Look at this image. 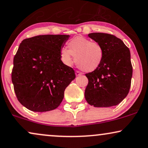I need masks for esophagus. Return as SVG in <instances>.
Returning <instances> with one entry per match:
<instances>
[{
    "label": "esophagus",
    "mask_w": 148,
    "mask_h": 148,
    "mask_svg": "<svg viewBox=\"0 0 148 148\" xmlns=\"http://www.w3.org/2000/svg\"><path fill=\"white\" fill-rule=\"evenodd\" d=\"M75 74H76V75L77 76H80V75H82V72H79V71H78V70H76V72H75Z\"/></svg>",
    "instance_id": "34e87169"
}]
</instances>
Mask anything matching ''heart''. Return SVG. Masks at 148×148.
Returning a JSON list of instances; mask_svg holds the SVG:
<instances>
[{
  "label": "heart",
  "mask_w": 148,
  "mask_h": 148,
  "mask_svg": "<svg viewBox=\"0 0 148 148\" xmlns=\"http://www.w3.org/2000/svg\"><path fill=\"white\" fill-rule=\"evenodd\" d=\"M68 48L62 49L60 57L63 62L71 65L75 62L80 70L86 72H93L99 68L104 58V49L97 41H91L83 36H76L68 42Z\"/></svg>",
  "instance_id": "b5f03b06"
}]
</instances>
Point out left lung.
I'll use <instances>...</instances> for the list:
<instances>
[{
  "instance_id": "8db88e82",
  "label": "left lung",
  "mask_w": 148,
  "mask_h": 148,
  "mask_svg": "<svg viewBox=\"0 0 148 148\" xmlns=\"http://www.w3.org/2000/svg\"><path fill=\"white\" fill-rule=\"evenodd\" d=\"M88 36L104 49L103 62L97 70L87 73L84 97L94 107H111L121 103L129 93L133 67L129 49L121 39L106 33H90Z\"/></svg>"
}]
</instances>
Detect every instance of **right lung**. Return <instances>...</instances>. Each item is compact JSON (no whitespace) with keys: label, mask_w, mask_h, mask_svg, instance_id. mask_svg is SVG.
<instances>
[{"label":"right lung","mask_w":148,"mask_h":148,"mask_svg":"<svg viewBox=\"0 0 148 148\" xmlns=\"http://www.w3.org/2000/svg\"><path fill=\"white\" fill-rule=\"evenodd\" d=\"M69 35H39L23 40L13 58L11 80L21 105L33 112L56 109L66 88L76 78L61 60Z\"/></svg>","instance_id":"1"}]
</instances>
